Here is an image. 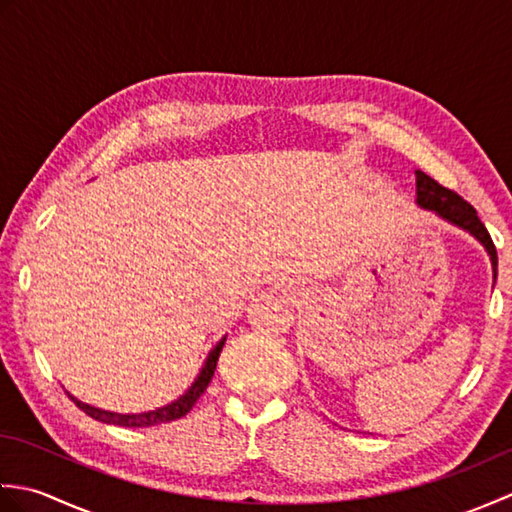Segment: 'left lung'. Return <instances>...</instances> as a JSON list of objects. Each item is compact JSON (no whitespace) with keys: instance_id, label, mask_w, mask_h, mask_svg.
<instances>
[{"instance_id":"8db88e82","label":"left lung","mask_w":512,"mask_h":512,"mask_svg":"<svg viewBox=\"0 0 512 512\" xmlns=\"http://www.w3.org/2000/svg\"><path fill=\"white\" fill-rule=\"evenodd\" d=\"M416 204L424 211L436 213L442 220H447L449 224L462 228L469 235H473L477 242L484 246V250L491 257V266H493V281L497 279V250L491 235H488L486 226L480 222L477 217V211L473 206L462 200L458 193H453L451 189L442 187L433 178H429L424 171H416Z\"/></svg>"}]
</instances>
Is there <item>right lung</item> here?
I'll return each mask as SVG.
<instances>
[{"mask_svg": "<svg viewBox=\"0 0 512 512\" xmlns=\"http://www.w3.org/2000/svg\"><path fill=\"white\" fill-rule=\"evenodd\" d=\"M224 343H226V336H222L220 343H217L213 350L209 352V356H206V361H204V365L200 369V374H198V378L193 380L191 387L184 391L180 398L171 400L169 405H165V407L143 411V413H116V411H105V409H99V407H92V405H88V402H81L79 398H74L72 394H68V396H70V400L74 402V405L79 407L81 411L88 413L90 418L99 420V422H105V424H114V427H134L136 429V427H154V424L178 420L182 416H187V413L191 411V407L204 394V389L209 387L211 378L215 374L217 358H220V352H222Z\"/></svg>", "mask_w": 512, "mask_h": 512, "instance_id": "add662e5", "label": "right lung"}]
</instances>
